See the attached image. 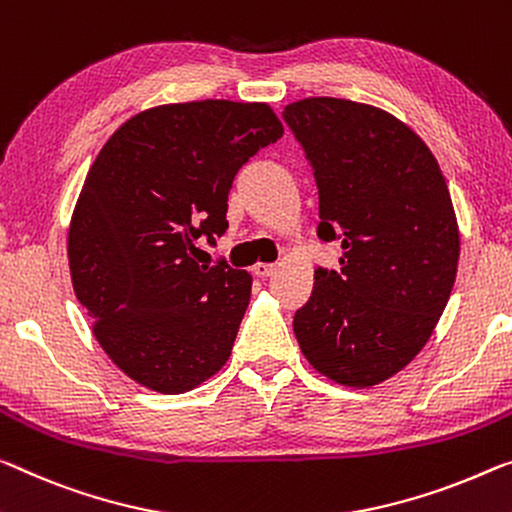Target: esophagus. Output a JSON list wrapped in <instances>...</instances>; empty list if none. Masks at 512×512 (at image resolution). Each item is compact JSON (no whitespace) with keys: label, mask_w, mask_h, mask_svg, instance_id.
<instances>
[{"label":"esophagus","mask_w":512,"mask_h":512,"mask_svg":"<svg viewBox=\"0 0 512 512\" xmlns=\"http://www.w3.org/2000/svg\"><path fill=\"white\" fill-rule=\"evenodd\" d=\"M274 270H277V265H272V263H256L254 267H251V272H254V277H261V279L272 277Z\"/></svg>","instance_id":"esophagus-1"}]
</instances>
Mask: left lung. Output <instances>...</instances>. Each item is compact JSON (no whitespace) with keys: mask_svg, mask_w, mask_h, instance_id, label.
<instances>
[{"mask_svg":"<svg viewBox=\"0 0 512 512\" xmlns=\"http://www.w3.org/2000/svg\"><path fill=\"white\" fill-rule=\"evenodd\" d=\"M283 119L313 164L318 235L343 249L341 272L313 277L295 338L327 380L371 389L419 355L451 297L460 258L451 194L423 139L380 107L304 98Z\"/></svg>","mask_w":512,"mask_h":512,"instance_id":"8db88e82","label":"left lung"}]
</instances>
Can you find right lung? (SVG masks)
Instances as JSON below:
<instances>
[{"instance_id": "add662e5", "label": "right lung", "mask_w": 512, "mask_h": 512, "mask_svg": "<svg viewBox=\"0 0 512 512\" xmlns=\"http://www.w3.org/2000/svg\"><path fill=\"white\" fill-rule=\"evenodd\" d=\"M281 135L265 102H174L125 121L91 164L70 279L100 348L141 387L185 393L229 361L254 279L196 263V240L226 231L235 174Z\"/></svg>"}]
</instances>
